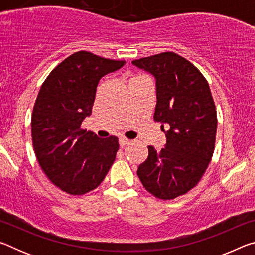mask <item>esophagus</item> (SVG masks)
<instances>
[{
    "label": "esophagus",
    "instance_id": "1",
    "mask_svg": "<svg viewBox=\"0 0 255 255\" xmlns=\"http://www.w3.org/2000/svg\"><path fill=\"white\" fill-rule=\"evenodd\" d=\"M129 139H127V138H125V137H122V138H119V145L122 146V147H124V146H126L127 144H129Z\"/></svg>",
    "mask_w": 255,
    "mask_h": 255
}]
</instances>
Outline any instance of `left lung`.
<instances>
[{
    "mask_svg": "<svg viewBox=\"0 0 255 255\" xmlns=\"http://www.w3.org/2000/svg\"><path fill=\"white\" fill-rule=\"evenodd\" d=\"M156 79L154 122L161 123L165 148L148 146L137 175L154 197L171 200L195 188L213 157L217 114L209 84L182 56L165 51L132 60ZM164 127L168 130L163 129Z\"/></svg>",
    "mask_w": 255,
    "mask_h": 255,
    "instance_id": "8db88e82",
    "label": "left lung"
}]
</instances>
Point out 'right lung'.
<instances>
[{
	"label": "right lung",
	"mask_w": 255,
	"mask_h": 255,
	"mask_svg": "<svg viewBox=\"0 0 255 255\" xmlns=\"http://www.w3.org/2000/svg\"><path fill=\"white\" fill-rule=\"evenodd\" d=\"M125 63L76 51L49 73L38 93L31 117L34 154L50 182L68 195L98 188L115 161L118 138H99L81 125L92 114L99 81Z\"/></svg>",
	"instance_id": "obj_1"
}]
</instances>
